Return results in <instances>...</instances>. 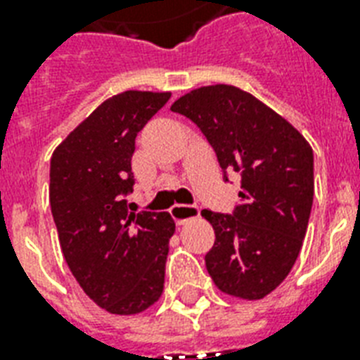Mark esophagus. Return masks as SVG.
<instances>
[{
	"label": "esophagus",
	"instance_id": "1",
	"mask_svg": "<svg viewBox=\"0 0 360 360\" xmlns=\"http://www.w3.org/2000/svg\"><path fill=\"white\" fill-rule=\"evenodd\" d=\"M172 217H174L175 224L177 226H183L185 222H188V220L196 219V217H200V209L196 207V205H185V203H177V205H174L172 207Z\"/></svg>",
	"mask_w": 360,
	"mask_h": 360
}]
</instances>
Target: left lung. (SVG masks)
<instances>
[{
	"label": "left lung",
	"mask_w": 360,
	"mask_h": 360,
	"mask_svg": "<svg viewBox=\"0 0 360 360\" xmlns=\"http://www.w3.org/2000/svg\"><path fill=\"white\" fill-rule=\"evenodd\" d=\"M203 132L224 172L240 175L233 213L203 209L214 230L205 267L220 291L263 299L290 274L307 236L314 153L295 127L239 87L194 89L172 104Z\"/></svg>",
	"instance_id": "1"
}]
</instances>
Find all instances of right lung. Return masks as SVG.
I'll use <instances>...</instances> for the list:
<instances>
[{"label":"right lung","instance_id":"1","mask_svg":"<svg viewBox=\"0 0 360 360\" xmlns=\"http://www.w3.org/2000/svg\"><path fill=\"white\" fill-rule=\"evenodd\" d=\"M172 93L124 91L104 101L50 160V205L59 245L82 290L110 314L130 316L158 301L175 222L168 213H129L136 136Z\"/></svg>","mask_w":360,"mask_h":360}]
</instances>
